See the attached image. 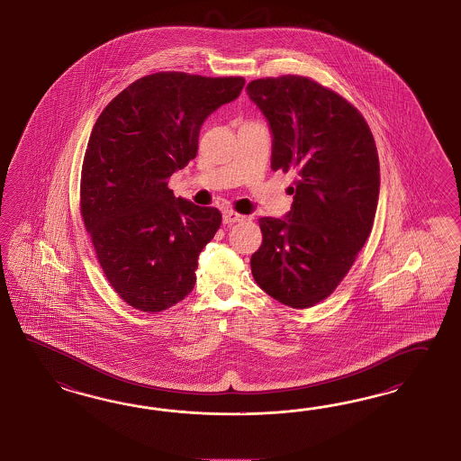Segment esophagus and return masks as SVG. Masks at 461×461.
Returning a JSON list of instances; mask_svg holds the SVG:
<instances>
[{"label":"esophagus","instance_id":"obj_1","mask_svg":"<svg viewBox=\"0 0 461 461\" xmlns=\"http://www.w3.org/2000/svg\"><path fill=\"white\" fill-rule=\"evenodd\" d=\"M245 220H247V216H243V214H238V212H230V210H226V212H223L224 224L240 223V221H245Z\"/></svg>","mask_w":461,"mask_h":461}]
</instances>
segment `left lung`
<instances>
[{
  "label": "left lung",
  "instance_id": "obj_1",
  "mask_svg": "<svg viewBox=\"0 0 461 461\" xmlns=\"http://www.w3.org/2000/svg\"><path fill=\"white\" fill-rule=\"evenodd\" d=\"M249 97L272 132V169L294 171L284 218L263 216L251 274L270 297L307 309L348 275L373 230L379 158L359 111L307 77L249 82Z\"/></svg>",
  "mask_w": 461,
  "mask_h": 461
}]
</instances>
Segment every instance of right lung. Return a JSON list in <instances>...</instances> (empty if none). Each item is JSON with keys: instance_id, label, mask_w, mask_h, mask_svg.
Instances as JSON below:
<instances>
[{"instance_id": "add662e5", "label": "right lung", "mask_w": 461, "mask_h": 461, "mask_svg": "<svg viewBox=\"0 0 461 461\" xmlns=\"http://www.w3.org/2000/svg\"><path fill=\"white\" fill-rule=\"evenodd\" d=\"M243 86V77L148 75L122 90L92 129L82 218L109 284L134 309L166 311L196 284L199 253L221 212L176 198L167 179L196 158L201 125Z\"/></svg>"}]
</instances>
